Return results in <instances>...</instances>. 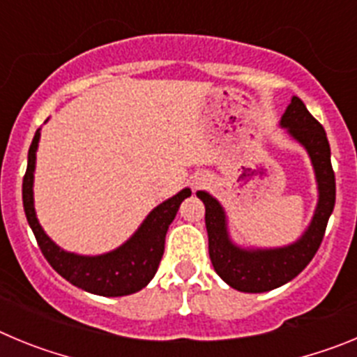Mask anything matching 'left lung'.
Returning <instances> with one entry per match:
<instances>
[{"instance_id": "8db88e82", "label": "left lung", "mask_w": 357, "mask_h": 357, "mask_svg": "<svg viewBox=\"0 0 357 357\" xmlns=\"http://www.w3.org/2000/svg\"><path fill=\"white\" fill-rule=\"evenodd\" d=\"M280 125L288 128L307 150L318 182V206L313 222L305 234L289 247L273 250H241L232 245L227 236L225 214L222 206L206 191L197 197L206 206V227L209 236V257L214 272L225 280L230 288L245 293H263L275 289L295 279L311 263L321 239L326 234L327 222L336 202V178L331 164V146L327 134L320 123L305 109L301 98L293 96Z\"/></svg>"}]
</instances>
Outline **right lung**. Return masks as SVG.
Wrapping results in <instances>:
<instances>
[{"mask_svg": "<svg viewBox=\"0 0 357 357\" xmlns=\"http://www.w3.org/2000/svg\"><path fill=\"white\" fill-rule=\"evenodd\" d=\"M39 130L28 150V166L23 176V207L40 252L59 275L73 286L102 296H123L139 291L153 279L164 254V239L169 223L176 216L182 200L191 197V189H182L169 200L151 211L139 230L123 247L109 254L85 257L61 250L44 234L33 209V169L39 144Z\"/></svg>", "mask_w": 357, "mask_h": 357, "instance_id": "add662e5", "label": "right lung"}]
</instances>
